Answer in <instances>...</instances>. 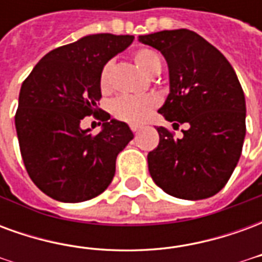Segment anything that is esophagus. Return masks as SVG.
I'll return each instance as SVG.
<instances>
[{
  "label": "esophagus",
  "mask_w": 262,
  "mask_h": 262,
  "mask_svg": "<svg viewBox=\"0 0 262 262\" xmlns=\"http://www.w3.org/2000/svg\"><path fill=\"white\" fill-rule=\"evenodd\" d=\"M130 129H132V132H133V133H137V132L140 130V127H139V126H130Z\"/></svg>",
  "instance_id": "esophagus-1"
}]
</instances>
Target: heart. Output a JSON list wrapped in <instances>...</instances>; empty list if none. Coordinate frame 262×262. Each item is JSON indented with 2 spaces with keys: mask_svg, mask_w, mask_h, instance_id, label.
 Returning <instances> with one entry per match:
<instances>
[{
  "mask_svg": "<svg viewBox=\"0 0 262 262\" xmlns=\"http://www.w3.org/2000/svg\"><path fill=\"white\" fill-rule=\"evenodd\" d=\"M135 63L148 77L160 74L163 63L160 56L150 49H139L135 56ZM112 69V61L105 63L99 73V86L102 91H108L109 75ZM159 105V99L153 95L147 97H118L109 103V111L116 119L130 123L142 125L151 116L154 108Z\"/></svg>",
  "mask_w": 262,
  "mask_h": 262,
  "instance_id": "b5f03b06",
  "label": "heart"
}]
</instances>
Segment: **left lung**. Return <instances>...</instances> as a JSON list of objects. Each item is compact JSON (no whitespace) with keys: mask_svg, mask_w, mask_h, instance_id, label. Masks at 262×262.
<instances>
[{"mask_svg":"<svg viewBox=\"0 0 262 262\" xmlns=\"http://www.w3.org/2000/svg\"><path fill=\"white\" fill-rule=\"evenodd\" d=\"M168 66L170 94L159 112L176 139L160 126L159 146L147 156L153 181L171 196L198 201L216 195L233 174L246 137V98L234 70L217 49L188 29L139 36Z\"/></svg>","mask_w":262,"mask_h":262,"instance_id":"left-lung-1","label":"left lung"}]
</instances>
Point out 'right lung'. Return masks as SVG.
<instances>
[{
    "instance_id": "right-lung-1",
    "label": "right lung",
    "mask_w": 262,
    "mask_h": 262,
    "mask_svg": "<svg viewBox=\"0 0 262 262\" xmlns=\"http://www.w3.org/2000/svg\"><path fill=\"white\" fill-rule=\"evenodd\" d=\"M130 35L97 33L49 52L20 86L15 127L26 171L42 192L60 202H84L112 182L118 154L133 139L125 122L98 114L99 73L133 42ZM94 113L97 137L81 129Z\"/></svg>"
}]
</instances>
